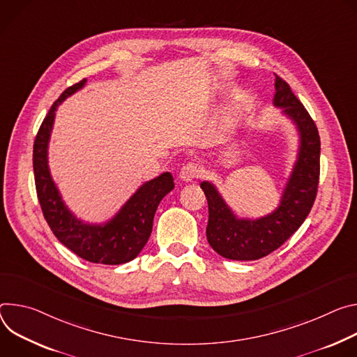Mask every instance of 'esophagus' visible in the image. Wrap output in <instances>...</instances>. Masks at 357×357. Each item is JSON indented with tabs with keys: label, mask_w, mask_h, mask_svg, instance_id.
Returning a JSON list of instances; mask_svg holds the SVG:
<instances>
[{
	"label": "esophagus",
	"mask_w": 357,
	"mask_h": 357,
	"mask_svg": "<svg viewBox=\"0 0 357 357\" xmlns=\"http://www.w3.org/2000/svg\"><path fill=\"white\" fill-rule=\"evenodd\" d=\"M178 176H180V178L183 181L188 183V181H192L194 178H197V177H200L202 176V170H200L199 166L194 165V163H187V165H184L181 167Z\"/></svg>",
	"instance_id": "34e87169"
}]
</instances>
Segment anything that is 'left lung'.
<instances>
[{
	"label": "left lung",
	"instance_id": "left-lung-1",
	"mask_svg": "<svg viewBox=\"0 0 357 357\" xmlns=\"http://www.w3.org/2000/svg\"><path fill=\"white\" fill-rule=\"evenodd\" d=\"M273 105L282 107V113L295 123L301 140L296 163L276 210L255 220L238 218L214 184L208 181L200 184L208 202V244L228 259L254 261L280 248L302 225L318 192L321 170L318 128L291 86L278 75L275 77Z\"/></svg>",
	"mask_w": 357,
	"mask_h": 357
}]
</instances>
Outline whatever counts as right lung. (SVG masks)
<instances>
[{
	"label": "right lung",
	"instance_id": "right-lung-1",
	"mask_svg": "<svg viewBox=\"0 0 357 357\" xmlns=\"http://www.w3.org/2000/svg\"><path fill=\"white\" fill-rule=\"evenodd\" d=\"M85 84L86 79L62 92L36 133L32 158L35 187L44 217L59 243L89 262L119 265L135 259L146 245L151 234L154 213L163 197L174 188V180L166 172L146 181L105 224L84 222L69 211L50 173L48 143L58 105L82 89Z\"/></svg>",
	"mask_w": 357,
	"mask_h": 357
}]
</instances>
